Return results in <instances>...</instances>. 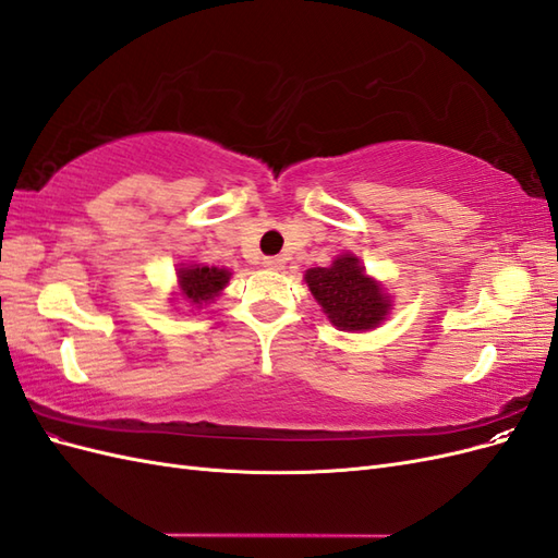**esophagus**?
Returning <instances> with one entry per match:
<instances>
[{
  "mask_svg": "<svg viewBox=\"0 0 558 558\" xmlns=\"http://www.w3.org/2000/svg\"><path fill=\"white\" fill-rule=\"evenodd\" d=\"M283 265H286V260H283L281 256H269V258L263 260V267L275 269V272H279V269H283Z\"/></svg>",
  "mask_w": 558,
  "mask_h": 558,
  "instance_id": "34e87169",
  "label": "esophagus"
}]
</instances>
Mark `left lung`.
Returning <instances> with one entry per match:
<instances>
[{
  "label": "left lung",
  "instance_id": "obj_1",
  "mask_svg": "<svg viewBox=\"0 0 558 558\" xmlns=\"http://www.w3.org/2000/svg\"><path fill=\"white\" fill-rule=\"evenodd\" d=\"M305 281L330 324L342 330L375 328L391 310L381 286L365 277L359 258L351 253H344L330 267L307 269Z\"/></svg>",
  "mask_w": 558,
  "mask_h": 558
}]
</instances>
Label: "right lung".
I'll use <instances>...</instances> for the list:
<instances>
[{
    "label": "right lung",
    "instance_id": "1",
    "mask_svg": "<svg viewBox=\"0 0 558 558\" xmlns=\"http://www.w3.org/2000/svg\"><path fill=\"white\" fill-rule=\"evenodd\" d=\"M230 272L228 269L207 267V265H191L179 269V283L183 295L189 298L193 305H202V302L214 300L218 291L228 283Z\"/></svg>",
    "mask_w": 558,
    "mask_h": 558
}]
</instances>
